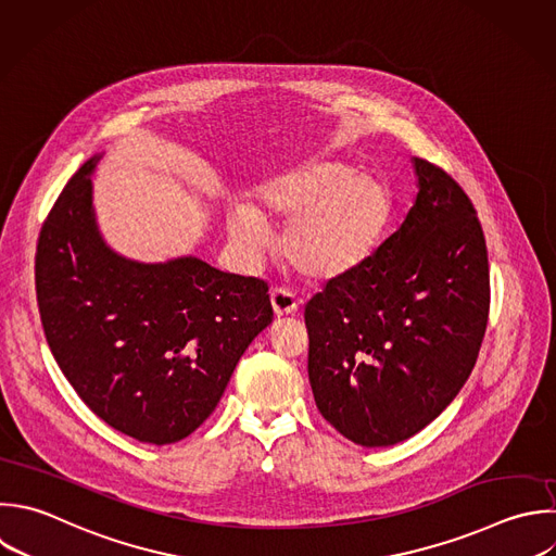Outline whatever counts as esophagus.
Listing matches in <instances>:
<instances>
[{
	"label": "esophagus",
	"instance_id": "1",
	"mask_svg": "<svg viewBox=\"0 0 556 556\" xmlns=\"http://www.w3.org/2000/svg\"><path fill=\"white\" fill-rule=\"evenodd\" d=\"M271 306H274V313L276 317H287L291 313L298 311L300 302L295 300V295L291 291H287L285 287H276L271 289Z\"/></svg>",
	"mask_w": 556,
	"mask_h": 556
}]
</instances>
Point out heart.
Here are the masks:
<instances>
[{
  "label": "heart",
  "mask_w": 556,
  "mask_h": 556,
  "mask_svg": "<svg viewBox=\"0 0 556 556\" xmlns=\"http://www.w3.org/2000/svg\"><path fill=\"white\" fill-rule=\"evenodd\" d=\"M391 217L387 187L339 161H313L265 182L256 208L239 206L228 230L245 250L265 241L263 219L287 222L282 254L304 278L328 282L363 267Z\"/></svg>",
  "instance_id": "1"
}]
</instances>
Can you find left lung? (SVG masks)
I'll list each match as a JSON object with an SVG mask.
<instances>
[{
  "label": "left lung",
  "instance_id": "8db88e82",
  "mask_svg": "<svg viewBox=\"0 0 556 556\" xmlns=\"http://www.w3.org/2000/svg\"><path fill=\"white\" fill-rule=\"evenodd\" d=\"M415 172L404 224L304 308L315 404L365 447L413 437L456 397L489 317L486 245L469 195L426 159Z\"/></svg>",
  "mask_w": 556,
  "mask_h": 556
}]
</instances>
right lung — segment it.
Returning a JSON list of instances; mask_svg holds the SVG:
<instances>
[{"label":"right lung","mask_w":556,"mask_h":556,"mask_svg":"<svg viewBox=\"0 0 556 556\" xmlns=\"http://www.w3.org/2000/svg\"><path fill=\"white\" fill-rule=\"evenodd\" d=\"M67 182L43 222L35 280L50 350L115 430L165 445L215 410L252 339L274 319L269 287L198 258L130 263L98 235L91 178Z\"/></svg>","instance_id":"add662e5"}]
</instances>
